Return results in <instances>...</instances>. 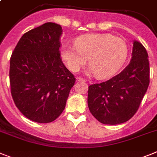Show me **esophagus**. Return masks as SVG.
<instances>
[{
  "instance_id": "34e87169",
  "label": "esophagus",
  "mask_w": 157,
  "mask_h": 157,
  "mask_svg": "<svg viewBox=\"0 0 157 157\" xmlns=\"http://www.w3.org/2000/svg\"><path fill=\"white\" fill-rule=\"evenodd\" d=\"M76 81H78V82H85V80H84L83 78H80V77H77V78H76Z\"/></svg>"
}]
</instances>
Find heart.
Wrapping results in <instances>:
<instances>
[{
  "mask_svg": "<svg viewBox=\"0 0 157 157\" xmlns=\"http://www.w3.org/2000/svg\"><path fill=\"white\" fill-rule=\"evenodd\" d=\"M126 42L111 34L83 36L75 46L64 45L61 56L72 72H78L87 62L89 73L98 78H107L117 73L128 56Z\"/></svg>",
  "mask_w": 157,
  "mask_h": 157,
  "instance_id": "heart-1",
  "label": "heart"
}]
</instances>
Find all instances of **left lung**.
<instances>
[{
  "instance_id": "8db88e82",
  "label": "left lung",
  "mask_w": 157,
  "mask_h": 157,
  "mask_svg": "<svg viewBox=\"0 0 157 157\" xmlns=\"http://www.w3.org/2000/svg\"><path fill=\"white\" fill-rule=\"evenodd\" d=\"M148 58L144 47L134 40L132 59L126 67L108 81L90 86L88 107L98 121L121 124L136 113L149 85Z\"/></svg>"
}]
</instances>
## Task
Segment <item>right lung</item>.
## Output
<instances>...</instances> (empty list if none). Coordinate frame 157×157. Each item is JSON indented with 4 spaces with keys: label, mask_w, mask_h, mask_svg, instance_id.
<instances>
[{
    "label": "right lung",
    "mask_w": 157,
    "mask_h": 157,
    "mask_svg": "<svg viewBox=\"0 0 157 157\" xmlns=\"http://www.w3.org/2000/svg\"><path fill=\"white\" fill-rule=\"evenodd\" d=\"M62 27L48 22L29 31L10 59L9 80L15 105L38 123L56 120L65 109L75 82L60 58Z\"/></svg>",
    "instance_id": "1"
}]
</instances>
